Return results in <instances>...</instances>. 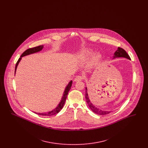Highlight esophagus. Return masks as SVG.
Instances as JSON below:
<instances>
[{"instance_id":"34e87169","label":"esophagus","mask_w":148,"mask_h":148,"mask_svg":"<svg viewBox=\"0 0 148 148\" xmlns=\"http://www.w3.org/2000/svg\"><path fill=\"white\" fill-rule=\"evenodd\" d=\"M83 79V77H82V76H80V75H77L76 77L74 78V81L75 82H77V81H81Z\"/></svg>"}]
</instances>
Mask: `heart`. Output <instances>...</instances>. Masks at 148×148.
Segmentation results:
<instances>
[{"label":"heart","mask_w":148,"mask_h":148,"mask_svg":"<svg viewBox=\"0 0 148 148\" xmlns=\"http://www.w3.org/2000/svg\"><path fill=\"white\" fill-rule=\"evenodd\" d=\"M92 53H93V51L90 49H86L83 50L80 53L81 58L83 59H88L89 56L92 55ZM100 57H101V56L100 54H95L94 56L92 57V59H91L90 62H89V64L90 65H92L96 63L100 59Z\"/></svg>","instance_id":"obj_1"}]
</instances>
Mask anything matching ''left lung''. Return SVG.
Segmentation results:
<instances>
[{"mask_svg": "<svg viewBox=\"0 0 148 148\" xmlns=\"http://www.w3.org/2000/svg\"><path fill=\"white\" fill-rule=\"evenodd\" d=\"M113 59L116 58H125L127 59L130 60V58L129 56L127 54L126 51L124 49H123L121 48L118 47L117 50H116V51L114 53V56H113ZM87 88H85V99H86V101L87 102V104H88L89 107L90 108V109L92 110V112H93L94 113L100 115H106L108 114H109L110 113V112H108V111H103L100 109H99L98 108H97V106H94V104H92V101H90L88 91H87Z\"/></svg>", "mask_w": 148, "mask_h": 148, "instance_id": "left-lung-1", "label": "left lung"}]
</instances>
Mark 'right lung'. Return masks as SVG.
<instances>
[{
  "mask_svg": "<svg viewBox=\"0 0 148 148\" xmlns=\"http://www.w3.org/2000/svg\"><path fill=\"white\" fill-rule=\"evenodd\" d=\"M43 47H44L43 45H39L38 47H36L32 48H29L28 49L26 50L21 54L20 58L18 59V62H16V65H15V72H16L17 66L18 65V64L20 62V61L21 60L22 57L28 56V55H29V54H33V53H35L39 52V51H41L42 50ZM72 83H73V81L71 80V82L68 83V84L67 85V86H66V88L65 89V90H64V92L63 95V97L62 98V99H61L60 103H59V104L57 106H56L55 109H54L53 110H52L50 112H47V113H36V112H34V113L35 114H39V115H44V116H51V115H55V114H56L57 113H59L61 110V109H62L64 105L65 104L66 99L67 98V95L68 94V92H69V90L71 89V86L72 85Z\"/></svg>",
  "mask_w": 148,
  "mask_h": 148,
  "instance_id": "right-lung-1",
  "label": "right lung"
}]
</instances>
